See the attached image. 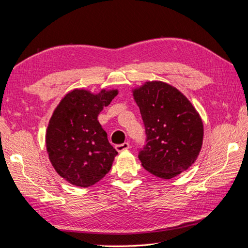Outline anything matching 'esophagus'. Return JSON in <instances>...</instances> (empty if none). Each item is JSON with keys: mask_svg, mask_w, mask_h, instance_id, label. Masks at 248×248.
I'll list each match as a JSON object with an SVG mask.
<instances>
[{"mask_svg": "<svg viewBox=\"0 0 248 248\" xmlns=\"http://www.w3.org/2000/svg\"><path fill=\"white\" fill-rule=\"evenodd\" d=\"M127 149H129V143L128 142H124L122 144L115 145V150H117L118 152H122V151H125Z\"/></svg>", "mask_w": 248, "mask_h": 248, "instance_id": "esophagus-1", "label": "esophagus"}]
</instances>
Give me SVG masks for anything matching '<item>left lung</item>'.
I'll return each instance as SVG.
<instances>
[{"instance_id": "left-lung-1", "label": "left lung", "mask_w": 248, "mask_h": 248, "mask_svg": "<svg viewBox=\"0 0 248 248\" xmlns=\"http://www.w3.org/2000/svg\"><path fill=\"white\" fill-rule=\"evenodd\" d=\"M145 127L138 157L145 170L171 179L187 170L199 155L203 124L189 100L172 85L145 82L133 91Z\"/></svg>"}]
</instances>
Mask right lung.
<instances>
[{
  "instance_id": "1",
  "label": "right lung",
  "mask_w": 248,
  "mask_h": 248,
  "mask_svg": "<svg viewBox=\"0 0 248 248\" xmlns=\"http://www.w3.org/2000/svg\"><path fill=\"white\" fill-rule=\"evenodd\" d=\"M118 95L76 89L55 108L46 133L49 159L60 176L79 187H89L107 174L118 154L97 117Z\"/></svg>"
}]
</instances>
